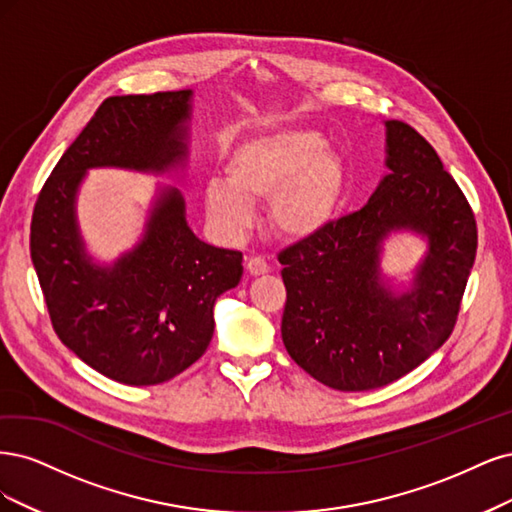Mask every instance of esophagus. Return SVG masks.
<instances>
[{"mask_svg": "<svg viewBox=\"0 0 512 512\" xmlns=\"http://www.w3.org/2000/svg\"><path fill=\"white\" fill-rule=\"evenodd\" d=\"M246 272L251 276H261V274H268L270 272V263L261 257H251L246 259Z\"/></svg>", "mask_w": 512, "mask_h": 512, "instance_id": "1", "label": "esophagus"}]
</instances>
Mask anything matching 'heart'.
<instances>
[{
  "instance_id": "obj_1",
  "label": "heart",
  "mask_w": 512,
  "mask_h": 512,
  "mask_svg": "<svg viewBox=\"0 0 512 512\" xmlns=\"http://www.w3.org/2000/svg\"><path fill=\"white\" fill-rule=\"evenodd\" d=\"M225 180H208V214L227 234H240L253 219V202H270V225L287 240H308L336 219L346 191L342 159L327 151L317 129H283L236 146Z\"/></svg>"
}]
</instances>
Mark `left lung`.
<instances>
[{
	"instance_id": "obj_1",
	"label": "left lung",
	"mask_w": 512,
	"mask_h": 512,
	"mask_svg": "<svg viewBox=\"0 0 512 512\" xmlns=\"http://www.w3.org/2000/svg\"><path fill=\"white\" fill-rule=\"evenodd\" d=\"M385 125L389 174L370 202L278 253L285 349L338 391L389 385L438 351L453 334L476 257L474 212L434 146L404 121ZM393 228L431 242L416 287L398 296L377 272Z\"/></svg>"
}]
</instances>
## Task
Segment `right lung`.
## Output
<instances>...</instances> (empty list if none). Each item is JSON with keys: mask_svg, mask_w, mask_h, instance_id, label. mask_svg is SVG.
<instances>
[{"mask_svg": "<svg viewBox=\"0 0 512 512\" xmlns=\"http://www.w3.org/2000/svg\"><path fill=\"white\" fill-rule=\"evenodd\" d=\"M189 100L191 91L108 97L46 178L31 217L29 253L55 334L125 385L166 383L206 353L214 300L240 283L242 253L197 238L183 195L166 189L142 242L100 268L78 236L74 197L89 168L180 166Z\"/></svg>", "mask_w": 512, "mask_h": 512, "instance_id": "add662e5", "label": "right lung"}]
</instances>
